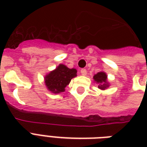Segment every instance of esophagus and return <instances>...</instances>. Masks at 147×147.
I'll return each instance as SVG.
<instances>
[{
	"label": "esophagus",
	"mask_w": 147,
	"mask_h": 147,
	"mask_svg": "<svg viewBox=\"0 0 147 147\" xmlns=\"http://www.w3.org/2000/svg\"><path fill=\"white\" fill-rule=\"evenodd\" d=\"M81 74H82V76H86V75H87V71H86V69H81Z\"/></svg>",
	"instance_id": "34e87169"
}]
</instances>
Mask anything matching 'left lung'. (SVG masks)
<instances>
[{"label":"left lung","instance_id":"left-lung-1","mask_svg":"<svg viewBox=\"0 0 147 147\" xmlns=\"http://www.w3.org/2000/svg\"><path fill=\"white\" fill-rule=\"evenodd\" d=\"M94 82L98 84V88L101 90L107 89L110 86V84L107 81V76L105 71H99L93 76Z\"/></svg>","mask_w":147,"mask_h":147}]
</instances>
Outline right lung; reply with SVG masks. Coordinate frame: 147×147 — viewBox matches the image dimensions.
Instances as JSON below:
<instances>
[{
	"label": "right lung",
	"instance_id": "1",
	"mask_svg": "<svg viewBox=\"0 0 147 147\" xmlns=\"http://www.w3.org/2000/svg\"><path fill=\"white\" fill-rule=\"evenodd\" d=\"M76 76L77 70L76 69H69L65 65L59 64L45 76V85L49 92L53 94H59L65 92V87Z\"/></svg>",
	"mask_w": 147,
	"mask_h": 147
}]
</instances>
